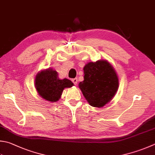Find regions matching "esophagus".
Returning a JSON list of instances; mask_svg holds the SVG:
<instances>
[{
  "label": "esophagus",
  "instance_id": "34e87169",
  "mask_svg": "<svg viewBox=\"0 0 155 155\" xmlns=\"http://www.w3.org/2000/svg\"><path fill=\"white\" fill-rule=\"evenodd\" d=\"M78 78H74V79H72V82L74 83L75 85H76L77 84V83H78Z\"/></svg>",
  "mask_w": 155,
  "mask_h": 155
}]
</instances>
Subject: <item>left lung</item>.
Returning a JSON list of instances; mask_svg holds the SVG:
<instances>
[{
	"instance_id": "1",
	"label": "left lung",
	"mask_w": 155,
	"mask_h": 155,
	"mask_svg": "<svg viewBox=\"0 0 155 155\" xmlns=\"http://www.w3.org/2000/svg\"><path fill=\"white\" fill-rule=\"evenodd\" d=\"M84 81L78 86L90 105L104 107L112 100L119 87V77L107 60L89 62L84 67Z\"/></svg>"
}]
</instances>
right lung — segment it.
Listing matches in <instances>:
<instances>
[{
    "instance_id": "right-lung-1",
    "label": "right lung",
    "mask_w": 155,
    "mask_h": 155,
    "mask_svg": "<svg viewBox=\"0 0 155 155\" xmlns=\"http://www.w3.org/2000/svg\"><path fill=\"white\" fill-rule=\"evenodd\" d=\"M34 84L40 97L51 103H56L61 98L64 89L74 86L68 79H59L57 71L52 68L42 69L38 73Z\"/></svg>"
}]
</instances>
